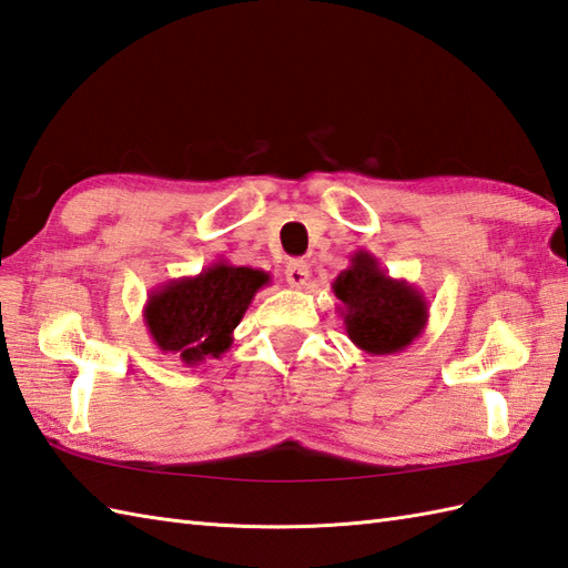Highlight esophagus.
<instances>
[{
  "mask_svg": "<svg viewBox=\"0 0 568 568\" xmlns=\"http://www.w3.org/2000/svg\"><path fill=\"white\" fill-rule=\"evenodd\" d=\"M284 274H286V282L292 284V286H296V288L306 286V282H308V264L304 260H292V262L286 264Z\"/></svg>",
  "mask_w": 568,
  "mask_h": 568,
  "instance_id": "34e87169",
  "label": "esophagus"
}]
</instances>
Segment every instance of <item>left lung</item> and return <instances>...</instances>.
<instances>
[{"label": "left lung", "mask_w": 568, "mask_h": 568, "mask_svg": "<svg viewBox=\"0 0 568 568\" xmlns=\"http://www.w3.org/2000/svg\"><path fill=\"white\" fill-rule=\"evenodd\" d=\"M347 337L367 355H396L423 335L430 311L415 284L394 280L372 252L357 250L333 282Z\"/></svg>", "instance_id": "obj_1"}]
</instances>
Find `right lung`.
<instances>
[{"label": "right lung", "mask_w": 568, "mask_h": 568, "mask_svg": "<svg viewBox=\"0 0 568 568\" xmlns=\"http://www.w3.org/2000/svg\"><path fill=\"white\" fill-rule=\"evenodd\" d=\"M270 282L267 272L219 260L196 276H180L153 288L143 321L160 352L196 367L206 359H221L231 349L237 323Z\"/></svg>", "instance_id": "obj_1"}]
</instances>
